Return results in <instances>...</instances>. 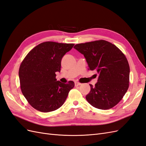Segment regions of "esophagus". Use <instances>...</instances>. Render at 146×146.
<instances>
[{"mask_svg":"<svg viewBox=\"0 0 146 146\" xmlns=\"http://www.w3.org/2000/svg\"><path fill=\"white\" fill-rule=\"evenodd\" d=\"M74 84H75V86H80V85H81V83H79V82H76L74 83Z\"/></svg>","mask_w":146,"mask_h":146,"instance_id":"1","label":"esophagus"}]
</instances>
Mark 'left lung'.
<instances>
[{"mask_svg":"<svg viewBox=\"0 0 146 146\" xmlns=\"http://www.w3.org/2000/svg\"><path fill=\"white\" fill-rule=\"evenodd\" d=\"M85 56L89 70H96L98 80L86 99L94 107L108 110L121 100L129 86L130 67L124 54L111 42L99 40L74 47Z\"/></svg>","mask_w":146,"mask_h":146,"instance_id":"1","label":"left lung"}]
</instances>
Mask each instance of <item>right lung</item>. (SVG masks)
I'll return each mask as SVG.
<instances>
[{
	"label": "right lung",
	"mask_w": 146,
	"mask_h": 146,
	"mask_svg": "<svg viewBox=\"0 0 146 146\" xmlns=\"http://www.w3.org/2000/svg\"><path fill=\"white\" fill-rule=\"evenodd\" d=\"M74 44L47 41L39 44L22 62L19 77L22 92L32 107L41 112L55 111L61 107L74 83L65 84L56 79L60 72L63 56Z\"/></svg>",
	"instance_id": "right-lung-1"
}]
</instances>
